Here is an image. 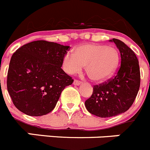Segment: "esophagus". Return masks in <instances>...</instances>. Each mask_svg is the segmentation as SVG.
Masks as SVG:
<instances>
[{"instance_id": "34e87169", "label": "esophagus", "mask_w": 150, "mask_h": 150, "mask_svg": "<svg viewBox=\"0 0 150 150\" xmlns=\"http://www.w3.org/2000/svg\"><path fill=\"white\" fill-rule=\"evenodd\" d=\"M73 84L75 85V86H79V85L81 84V81H78V80H75L73 82Z\"/></svg>"}]
</instances>
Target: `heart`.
<instances>
[{"instance_id":"1","label":"heart","mask_w":150,"mask_h":150,"mask_svg":"<svg viewBox=\"0 0 150 150\" xmlns=\"http://www.w3.org/2000/svg\"><path fill=\"white\" fill-rule=\"evenodd\" d=\"M119 52L112 46L86 43L67 54L62 61L64 70L69 75L81 72L85 66L88 77L95 82H103L111 78L118 67Z\"/></svg>"}]
</instances>
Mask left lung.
Returning <instances> with one entry per match:
<instances>
[{"label":"left lung","instance_id":"obj_1","mask_svg":"<svg viewBox=\"0 0 150 150\" xmlns=\"http://www.w3.org/2000/svg\"><path fill=\"white\" fill-rule=\"evenodd\" d=\"M121 53V67L115 76L93 87L91 97L85 101L88 112L100 117L125 112L133 103L140 87L141 75L135 52L121 40L112 38Z\"/></svg>","mask_w":150,"mask_h":150}]
</instances>
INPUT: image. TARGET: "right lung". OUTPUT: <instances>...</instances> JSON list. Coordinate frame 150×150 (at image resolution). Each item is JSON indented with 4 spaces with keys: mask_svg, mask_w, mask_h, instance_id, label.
<instances>
[{
    "mask_svg": "<svg viewBox=\"0 0 150 150\" xmlns=\"http://www.w3.org/2000/svg\"><path fill=\"white\" fill-rule=\"evenodd\" d=\"M69 46L36 40L12 54L7 74V90L18 110L30 116L48 114L61 92L74 80L62 69Z\"/></svg>",
    "mask_w": 150,
    "mask_h": 150,
    "instance_id": "right-lung-1",
    "label": "right lung"
}]
</instances>
